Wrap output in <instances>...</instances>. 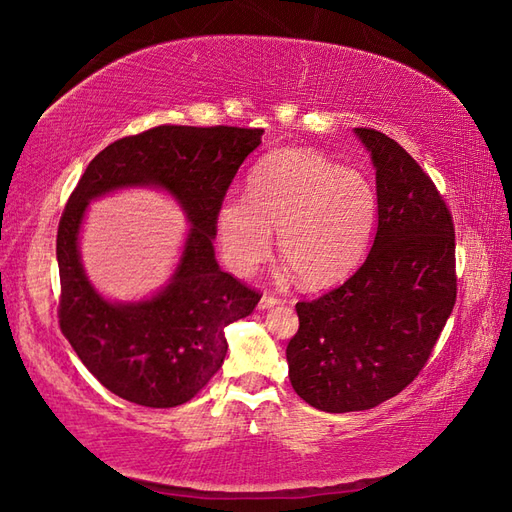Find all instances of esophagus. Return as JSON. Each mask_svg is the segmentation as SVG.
Returning a JSON list of instances; mask_svg holds the SVG:
<instances>
[{"label": "esophagus", "mask_w": 512, "mask_h": 512, "mask_svg": "<svg viewBox=\"0 0 512 512\" xmlns=\"http://www.w3.org/2000/svg\"><path fill=\"white\" fill-rule=\"evenodd\" d=\"M281 299H279V296L277 294H264V296H261V301H259V310H268V307H275L277 303H279Z\"/></svg>", "instance_id": "obj_1"}]
</instances>
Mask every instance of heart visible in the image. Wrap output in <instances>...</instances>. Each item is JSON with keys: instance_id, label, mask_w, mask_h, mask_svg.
<instances>
[{"instance_id": "heart-1", "label": "heart", "mask_w": 512, "mask_h": 512, "mask_svg": "<svg viewBox=\"0 0 512 512\" xmlns=\"http://www.w3.org/2000/svg\"><path fill=\"white\" fill-rule=\"evenodd\" d=\"M377 222V194L360 172L312 150L266 154L246 181V198L224 200L216 229L237 275H253L277 246L303 283L331 285L358 268Z\"/></svg>"}]
</instances>
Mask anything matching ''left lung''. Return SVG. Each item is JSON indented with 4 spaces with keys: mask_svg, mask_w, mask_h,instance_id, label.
Returning <instances> with one entry per match:
<instances>
[{
    "mask_svg": "<svg viewBox=\"0 0 512 512\" xmlns=\"http://www.w3.org/2000/svg\"><path fill=\"white\" fill-rule=\"evenodd\" d=\"M371 152L377 233L338 288L296 303V395L323 412L375 408L414 382L456 303V231L432 178L395 139L355 128Z\"/></svg>",
    "mask_w": 512,
    "mask_h": 512,
    "instance_id": "left-lung-1",
    "label": "left lung"
}]
</instances>
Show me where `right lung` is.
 <instances>
[{
	"mask_svg": "<svg viewBox=\"0 0 512 512\" xmlns=\"http://www.w3.org/2000/svg\"><path fill=\"white\" fill-rule=\"evenodd\" d=\"M264 130L240 126H154L113 141L87 165L58 222V325L93 377L146 408L194 399L227 355L224 327L251 314L261 294L220 270L216 216ZM128 184H157L193 222L173 281L150 302L109 304L79 264L77 233L88 200Z\"/></svg>",
	"mask_w": 512,
	"mask_h": 512,
	"instance_id": "1",
	"label": "right lung"
}]
</instances>
